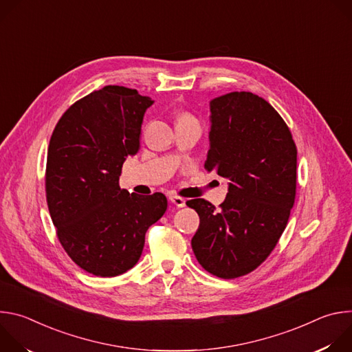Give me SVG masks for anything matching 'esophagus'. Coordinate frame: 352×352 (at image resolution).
Segmentation results:
<instances>
[{"mask_svg":"<svg viewBox=\"0 0 352 352\" xmlns=\"http://www.w3.org/2000/svg\"><path fill=\"white\" fill-rule=\"evenodd\" d=\"M170 202L175 205L177 208H184L185 206V199L181 196H170Z\"/></svg>","mask_w":352,"mask_h":352,"instance_id":"1","label":"esophagus"}]
</instances>
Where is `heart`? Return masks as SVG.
<instances>
[{"label":"heart","mask_w":352,"mask_h":352,"mask_svg":"<svg viewBox=\"0 0 352 352\" xmlns=\"http://www.w3.org/2000/svg\"><path fill=\"white\" fill-rule=\"evenodd\" d=\"M182 118H192V117H190V116H189V114H181V116H179V118H178V120H182Z\"/></svg>","instance_id":"heart-1"}]
</instances>
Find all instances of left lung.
Returning <instances> with one entry per match:
<instances>
[{
	"label": "left lung",
	"mask_w": 352,
	"mask_h": 352,
	"mask_svg": "<svg viewBox=\"0 0 352 352\" xmlns=\"http://www.w3.org/2000/svg\"><path fill=\"white\" fill-rule=\"evenodd\" d=\"M210 150L205 168L230 179L217 210L188 200L200 223L193 254L206 272L236 278L258 269L276 248L296 192V146L281 116L265 98L231 91L210 102Z\"/></svg>",
	"instance_id": "1"
}]
</instances>
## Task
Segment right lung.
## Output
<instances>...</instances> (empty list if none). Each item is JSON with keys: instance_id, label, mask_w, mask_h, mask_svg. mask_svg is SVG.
<instances>
[{"instance_id": "obj_1", "label": "right lung", "mask_w": 352, "mask_h": 352, "mask_svg": "<svg viewBox=\"0 0 352 352\" xmlns=\"http://www.w3.org/2000/svg\"><path fill=\"white\" fill-rule=\"evenodd\" d=\"M153 100L109 85L75 102L50 139L45 197L60 243L85 272L114 277L139 261L144 235L167 210V197L120 188L122 164L139 150Z\"/></svg>"}]
</instances>
